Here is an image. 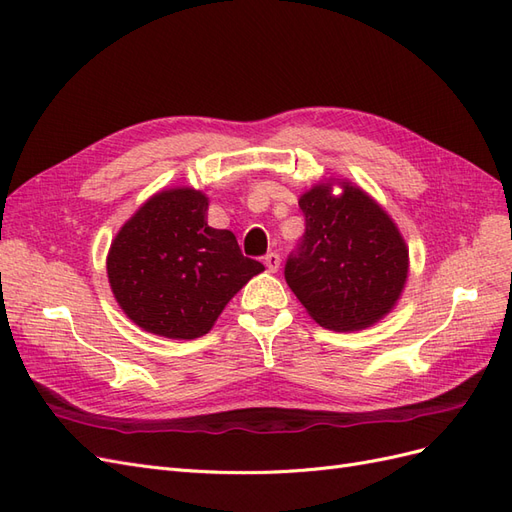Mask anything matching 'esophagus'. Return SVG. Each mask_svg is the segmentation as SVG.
Returning a JSON list of instances; mask_svg holds the SVG:
<instances>
[{
  "label": "esophagus",
  "mask_w": 512,
  "mask_h": 512,
  "mask_svg": "<svg viewBox=\"0 0 512 512\" xmlns=\"http://www.w3.org/2000/svg\"><path fill=\"white\" fill-rule=\"evenodd\" d=\"M280 254H275V252H269L267 256H265V265H267V269L271 271V273H275L277 269H280Z\"/></svg>",
  "instance_id": "obj_1"
}]
</instances>
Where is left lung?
I'll return each instance as SVG.
<instances>
[{
    "label": "left lung",
    "mask_w": 512,
    "mask_h": 512,
    "mask_svg": "<svg viewBox=\"0 0 512 512\" xmlns=\"http://www.w3.org/2000/svg\"><path fill=\"white\" fill-rule=\"evenodd\" d=\"M305 235L284 267L290 290L320 327L359 331L386 316L408 277V247L374 198L342 181L299 198Z\"/></svg>",
    "instance_id": "1"
}]
</instances>
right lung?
Instances as JSON below:
<instances>
[{
    "mask_svg": "<svg viewBox=\"0 0 512 512\" xmlns=\"http://www.w3.org/2000/svg\"><path fill=\"white\" fill-rule=\"evenodd\" d=\"M209 198L194 188L151 196L121 226L106 258L119 307L138 327L168 339L211 331L226 303L265 271L241 254L230 230L207 224Z\"/></svg>",
    "mask_w": 512,
    "mask_h": 512,
    "instance_id": "obj_1",
    "label": "right lung"
}]
</instances>
